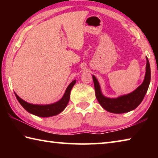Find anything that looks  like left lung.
<instances>
[{
	"label": "left lung",
	"mask_w": 158,
	"mask_h": 158,
	"mask_svg": "<svg viewBox=\"0 0 158 158\" xmlns=\"http://www.w3.org/2000/svg\"><path fill=\"white\" fill-rule=\"evenodd\" d=\"M93 79L96 98L103 109L114 114H123L129 112L134 110L140 105L148 90L151 82V68L148 59L146 57V74L143 83L133 92L128 94L123 95L116 98L105 97L102 93L100 84L94 75H93Z\"/></svg>",
	"instance_id": "8db88e82"
}]
</instances>
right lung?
<instances>
[{"label": "right lung", "instance_id": "add662e5", "mask_svg": "<svg viewBox=\"0 0 158 158\" xmlns=\"http://www.w3.org/2000/svg\"><path fill=\"white\" fill-rule=\"evenodd\" d=\"M75 83L76 80H74L69 84L60 100L56 102L49 104V105H34V104L28 103L19 97L16 93H15V94L21 105L30 114L39 117H51L59 114L65 109L70 98L71 90Z\"/></svg>", "mask_w": 158, "mask_h": 158}]
</instances>
